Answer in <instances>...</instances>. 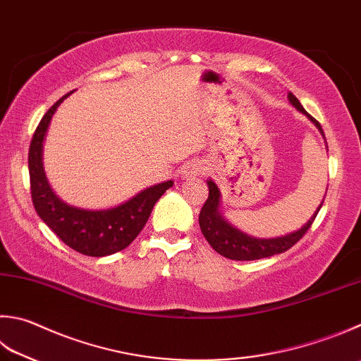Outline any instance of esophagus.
<instances>
[{
	"instance_id": "1",
	"label": "esophagus",
	"mask_w": 361,
	"mask_h": 361,
	"mask_svg": "<svg viewBox=\"0 0 361 361\" xmlns=\"http://www.w3.org/2000/svg\"><path fill=\"white\" fill-rule=\"evenodd\" d=\"M204 173H206V166H204L202 163L198 160L187 163L185 168H183V171H182L183 178H196V176H202Z\"/></svg>"
}]
</instances>
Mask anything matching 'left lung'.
<instances>
[{"mask_svg":"<svg viewBox=\"0 0 361 361\" xmlns=\"http://www.w3.org/2000/svg\"><path fill=\"white\" fill-rule=\"evenodd\" d=\"M289 100L290 104L294 105L297 110L307 114V116L314 122L319 130H322V126L319 122L305 111L300 102L297 100L294 94L289 92ZM209 185V198L204 202V206L200 212V226L202 231V235L206 237L210 247H212L216 253L221 256L228 257V259L233 261H255V259H262V257H269L274 255H280L288 251L289 248L294 247V245L302 239V237L308 233L311 228L312 221L316 220V215L321 210L322 204L311 216L310 221L305 224L302 229L295 231V233L288 234L284 237H276V239H255V237H250L247 234L240 233L239 229L231 226L229 223L223 220V216L219 214V204H220V192L219 187L215 185L212 180H207Z\"/></svg>","mask_w":361,"mask_h":361,"instance_id":"1","label":"left lung"}]
</instances>
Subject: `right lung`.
Returning a JSON list of instances; mask_svg holds the SVG:
<instances>
[{
	"instance_id": "add662e5",
	"label": "right lung",
	"mask_w": 361,
	"mask_h": 361,
	"mask_svg": "<svg viewBox=\"0 0 361 361\" xmlns=\"http://www.w3.org/2000/svg\"><path fill=\"white\" fill-rule=\"evenodd\" d=\"M69 94L61 97L44 114L32 135L28 154L31 198L37 215L67 247L81 255L102 257L118 253L137 239L155 202L169 187H173V180L142 190L135 198L108 210H83L67 206L58 200L45 179L42 142L53 113Z\"/></svg>"
}]
</instances>
